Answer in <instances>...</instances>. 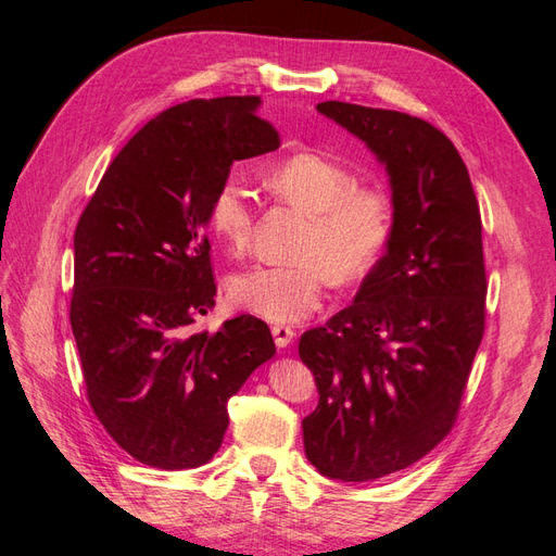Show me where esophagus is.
<instances>
[{"instance_id": "34e87169", "label": "esophagus", "mask_w": 556, "mask_h": 556, "mask_svg": "<svg viewBox=\"0 0 556 556\" xmlns=\"http://www.w3.org/2000/svg\"><path fill=\"white\" fill-rule=\"evenodd\" d=\"M271 333H274V341L278 348H288L296 336V331L292 327H285V325H274Z\"/></svg>"}]
</instances>
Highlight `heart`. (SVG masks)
<instances>
[{
	"label": "heart",
	"instance_id": "heart-1",
	"mask_svg": "<svg viewBox=\"0 0 556 556\" xmlns=\"http://www.w3.org/2000/svg\"><path fill=\"white\" fill-rule=\"evenodd\" d=\"M266 188L308 215L296 248L301 260L257 264L229 280L233 306L276 325L301 323L319 308L329 285L364 278L382 257L394 231L392 197L380 188H357L345 164L317 153H296L264 174ZM208 223L231 255L252 241L255 206L239 178H225L211 197Z\"/></svg>",
	"mask_w": 556,
	"mask_h": 556
}]
</instances>
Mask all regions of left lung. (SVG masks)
Instances as JSON below:
<instances>
[{"label": "left lung", "mask_w": 556, "mask_h": 556, "mask_svg": "<svg viewBox=\"0 0 556 556\" xmlns=\"http://www.w3.org/2000/svg\"><path fill=\"white\" fill-rule=\"evenodd\" d=\"M390 176L394 231L355 301L308 329L299 357L317 384L301 422L308 462L343 482L378 480L450 433L484 333L482 220L468 169L415 115L323 102Z\"/></svg>", "instance_id": "8db88e82"}]
</instances>
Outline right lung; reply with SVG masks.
<instances>
[{
    "instance_id": "add662e5",
    "label": "right lung",
    "mask_w": 556,
    "mask_h": 556,
    "mask_svg": "<svg viewBox=\"0 0 556 556\" xmlns=\"http://www.w3.org/2000/svg\"><path fill=\"white\" fill-rule=\"evenodd\" d=\"M260 97L190 99L115 155L74 233L72 331L88 401L111 439L162 470L213 459L227 401L276 355L266 323L192 325L215 306L211 197L237 160L271 153Z\"/></svg>"
}]
</instances>
